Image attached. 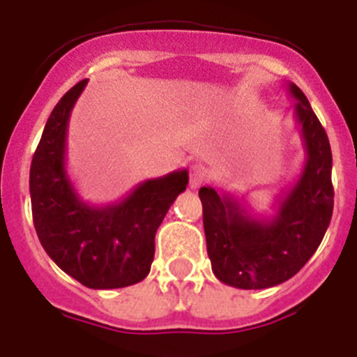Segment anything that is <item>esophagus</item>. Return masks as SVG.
Returning a JSON list of instances; mask_svg holds the SVG:
<instances>
[{
	"mask_svg": "<svg viewBox=\"0 0 357 357\" xmlns=\"http://www.w3.org/2000/svg\"><path fill=\"white\" fill-rule=\"evenodd\" d=\"M206 178H208V174H206V169L203 165H192V169H190V187H202Z\"/></svg>",
	"mask_w": 357,
	"mask_h": 357,
	"instance_id": "34e87169",
	"label": "esophagus"
}]
</instances>
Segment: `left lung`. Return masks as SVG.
<instances>
[{"mask_svg":"<svg viewBox=\"0 0 357 357\" xmlns=\"http://www.w3.org/2000/svg\"><path fill=\"white\" fill-rule=\"evenodd\" d=\"M287 89L296 100L294 121L303 139L305 165L294 183L275 199L274 214H256L245 197L199 188L212 272L236 289H268L290 280L312 257L331 223V143L307 96L294 83Z\"/></svg>","mask_w":357,"mask_h":357,"instance_id":"left-lung-1","label":"left lung"}]
</instances>
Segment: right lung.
Returning a JSON list of instances; mask_svg holds the SVG:
<instances>
[{
  "label": "right lung",
  "instance_id": "1",
  "mask_svg": "<svg viewBox=\"0 0 357 357\" xmlns=\"http://www.w3.org/2000/svg\"><path fill=\"white\" fill-rule=\"evenodd\" d=\"M86 86L74 85L54 107L31 165L36 232L56 265L82 285L123 289L146 278L154 261L155 230L188 185V170L146 179L119 202L91 205L67 172L70 112Z\"/></svg>",
  "mask_w": 357,
  "mask_h": 357
}]
</instances>
